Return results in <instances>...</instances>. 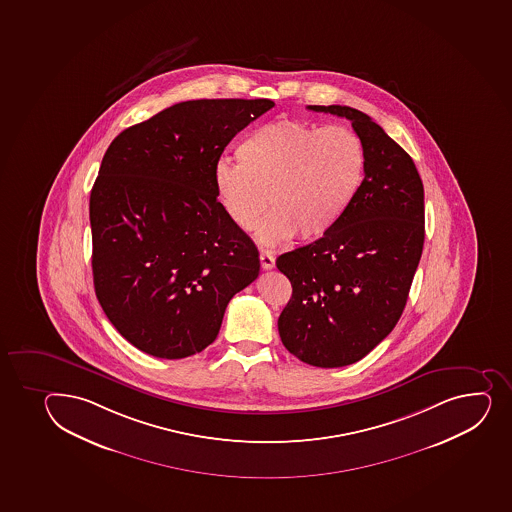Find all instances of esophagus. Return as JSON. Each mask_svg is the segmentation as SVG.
I'll list each match as a JSON object with an SVG mask.
<instances>
[{
	"label": "esophagus",
	"instance_id": "obj_1",
	"mask_svg": "<svg viewBox=\"0 0 512 512\" xmlns=\"http://www.w3.org/2000/svg\"><path fill=\"white\" fill-rule=\"evenodd\" d=\"M260 264H262V269L270 270L275 267V257L272 253L267 252V250H262L260 252Z\"/></svg>",
	"mask_w": 512,
	"mask_h": 512
}]
</instances>
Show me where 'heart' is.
I'll use <instances>...</instances> for the list:
<instances>
[{
	"label": "heart",
	"mask_w": 512,
	"mask_h": 512,
	"mask_svg": "<svg viewBox=\"0 0 512 512\" xmlns=\"http://www.w3.org/2000/svg\"><path fill=\"white\" fill-rule=\"evenodd\" d=\"M237 158L215 164L216 195L243 232L255 228L267 203L272 206L257 232L264 245L331 232L356 200L366 173V151L356 132L317 129L296 119L257 127L238 144Z\"/></svg>",
	"instance_id": "obj_1"
}]
</instances>
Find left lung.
Segmentation results:
<instances>
[{"label":"left lung","mask_w":512,"mask_h":512,"mask_svg":"<svg viewBox=\"0 0 512 512\" xmlns=\"http://www.w3.org/2000/svg\"><path fill=\"white\" fill-rule=\"evenodd\" d=\"M307 109L351 121L366 151V173L331 232L275 262L292 284L279 334L304 363L339 368L375 349L403 314L425 240L423 183L410 154L364 112Z\"/></svg>","instance_id":"8db88e82"}]
</instances>
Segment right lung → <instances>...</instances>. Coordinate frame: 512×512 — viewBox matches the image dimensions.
Returning a JSON list of instances; mask_svg holds the SVG:
<instances>
[{
  "label": "right lung",
  "mask_w": 512,
  "mask_h": 512,
  "mask_svg": "<svg viewBox=\"0 0 512 512\" xmlns=\"http://www.w3.org/2000/svg\"><path fill=\"white\" fill-rule=\"evenodd\" d=\"M274 106L180 102L127 127L104 154L90 191L95 296L144 353H200L230 299L259 277V250L223 210L213 168L235 134Z\"/></svg>",
  "instance_id": "add662e5"
}]
</instances>
